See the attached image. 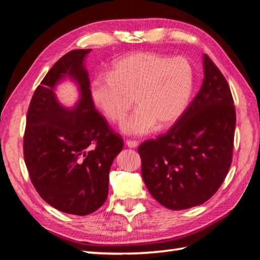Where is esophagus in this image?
I'll use <instances>...</instances> for the list:
<instances>
[{
  "label": "esophagus",
  "instance_id": "esophagus-1",
  "mask_svg": "<svg viewBox=\"0 0 260 260\" xmlns=\"http://www.w3.org/2000/svg\"><path fill=\"white\" fill-rule=\"evenodd\" d=\"M125 145H126V147H128V148H132V149H135V148H137L138 146H139V143H138L137 141L126 140V141H125Z\"/></svg>",
  "mask_w": 260,
  "mask_h": 260
}]
</instances>
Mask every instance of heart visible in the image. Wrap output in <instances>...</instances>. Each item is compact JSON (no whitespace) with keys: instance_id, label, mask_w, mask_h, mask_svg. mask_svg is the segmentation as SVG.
Here are the masks:
<instances>
[{"instance_id":"heart-1","label":"heart","mask_w":260,"mask_h":260,"mask_svg":"<svg viewBox=\"0 0 260 260\" xmlns=\"http://www.w3.org/2000/svg\"><path fill=\"white\" fill-rule=\"evenodd\" d=\"M193 89V70L184 57L138 52L113 63L109 77L92 84V98L105 117L111 121L125 118L134 96L138 109L121 130L143 136L170 125L188 107Z\"/></svg>"}]
</instances>
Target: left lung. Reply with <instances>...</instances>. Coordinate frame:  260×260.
<instances>
[{
    "label": "left lung",
    "instance_id": "8db88e82",
    "mask_svg": "<svg viewBox=\"0 0 260 260\" xmlns=\"http://www.w3.org/2000/svg\"><path fill=\"white\" fill-rule=\"evenodd\" d=\"M204 82L166 135L138 148L143 181L152 197L171 210L206 203L232 165L236 111L226 79L208 55Z\"/></svg>",
    "mask_w": 260,
    "mask_h": 260
}]
</instances>
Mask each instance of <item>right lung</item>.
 I'll use <instances>...</instances> for the list:
<instances>
[{
	"mask_svg": "<svg viewBox=\"0 0 260 260\" xmlns=\"http://www.w3.org/2000/svg\"><path fill=\"white\" fill-rule=\"evenodd\" d=\"M91 49L63 55L42 80L28 107L24 160L34 188L55 209L77 216L94 212L109 192V172L123 141L95 110L85 59ZM68 78L79 99L71 108L57 100Z\"/></svg>",
	"mask_w": 260,
	"mask_h": 260,
	"instance_id": "right-lung-1",
	"label": "right lung"
}]
</instances>
